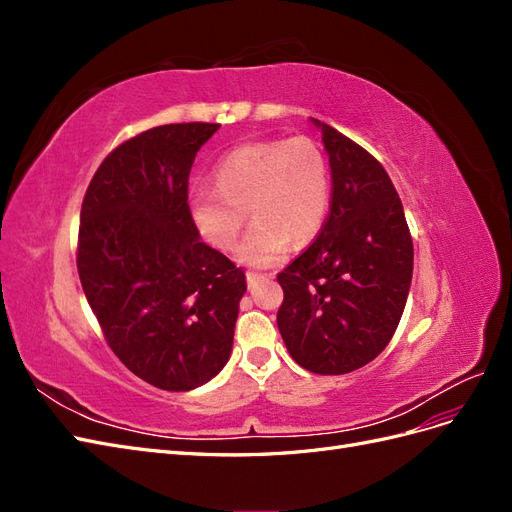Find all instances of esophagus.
<instances>
[{
    "label": "esophagus",
    "mask_w": 512,
    "mask_h": 512,
    "mask_svg": "<svg viewBox=\"0 0 512 512\" xmlns=\"http://www.w3.org/2000/svg\"><path fill=\"white\" fill-rule=\"evenodd\" d=\"M245 277H247V284H250V288H254L262 280H267V275H260V273H254V271H247Z\"/></svg>",
    "instance_id": "esophagus-1"
}]
</instances>
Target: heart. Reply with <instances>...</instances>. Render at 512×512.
Returning a JSON list of instances; mask_svg holds the SVG:
<instances>
[{"label": "heart", "mask_w": 512, "mask_h": 512, "mask_svg": "<svg viewBox=\"0 0 512 512\" xmlns=\"http://www.w3.org/2000/svg\"><path fill=\"white\" fill-rule=\"evenodd\" d=\"M213 183L190 190L192 222L211 245L228 250L250 213L254 224L237 258L254 267L273 265L288 243L312 241L331 207L329 162L305 136L235 147L215 164Z\"/></svg>", "instance_id": "heart-1"}]
</instances>
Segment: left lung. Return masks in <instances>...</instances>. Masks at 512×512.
<instances>
[{
  "mask_svg": "<svg viewBox=\"0 0 512 512\" xmlns=\"http://www.w3.org/2000/svg\"><path fill=\"white\" fill-rule=\"evenodd\" d=\"M322 132L331 211L320 235L277 275V329L303 369L339 376L389 346L412 284L414 247L404 207L382 164L335 128Z\"/></svg>",
  "mask_w": 512,
  "mask_h": 512,
  "instance_id": "1",
  "label": "left lung"
}]
</instances>
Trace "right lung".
Instances as JSON below:
<instances>
[{
  "mask_svg": "<svg viewBox=\"0 0 512 512\" xmlns=\"http://www.w3.org/2000/svg\"><path fill=\"white\" fill-rule=\"evenodd\" d=\"M218 123H168L121 143L81 207L76 267L108 346L162 391H192L230 359L245 273L200 241L188 207Z\"/></svg>",
  "mask_w": 512,
  "mask_h": 512,
  "instance_id": "right-lung-1",
  "label": "right lung"
}]
</instances>
